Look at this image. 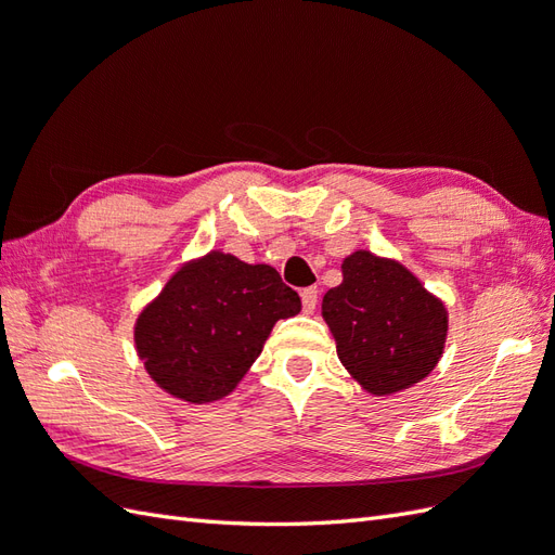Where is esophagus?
I'll return each mask as SVG.
<instances>
[{
  "instance_id": "obj_1",
  "label": "esophagus",
  "mask_w": 555,
  "mask_h": 555,
  "mask_svg": "<svg viewBox=\"0 0 555 555\" xmlns=\"http://www.w3.org/2000/svg\"><path fill=\"white\" fill-rule=\"evenodd\" d=\"M300 300H304V312L312 314L317 304H319V292L314 287H308V289L300 292Z\"/></svg>"
}]
</instances>
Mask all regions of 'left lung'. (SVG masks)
Instances as JSON below:
<instances>
[{
    "mask_svg": "<svg viewBox=\"0 0 555 555\" xmlns=\"http://www.w3.org/2000/svg\"><path fill=\"white\" fill-rule=\"evenodd\" d=\"M322 317L338 359L367 393L405 391L438 365L449 331L442 300L396 259L357 249L343 282L324 294Z\"/></svg>",
    "mask_w": 555,
    "mask_h": 555,
    "instance_id": "1",
    "label": "left lung"
}]
</instances>
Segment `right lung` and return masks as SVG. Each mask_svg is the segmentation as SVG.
Segmentation results:
<instances>
[{"instance_id":"1","label":"right lung","mask_w":555,"mask_h":555,"mask_svg":"<svg viewBox=\"0 0 555 555\" xmlns=\"http://www.w3.org/2000/svg\"><path fill=\"white\" fill-rule=\"evenodd\" d=\"M298 312V294L273 266L212 249L180 266L141 310L133 343L166 393L204 405L236 389L278 319Z\"/></svg>"}]
</instances>
